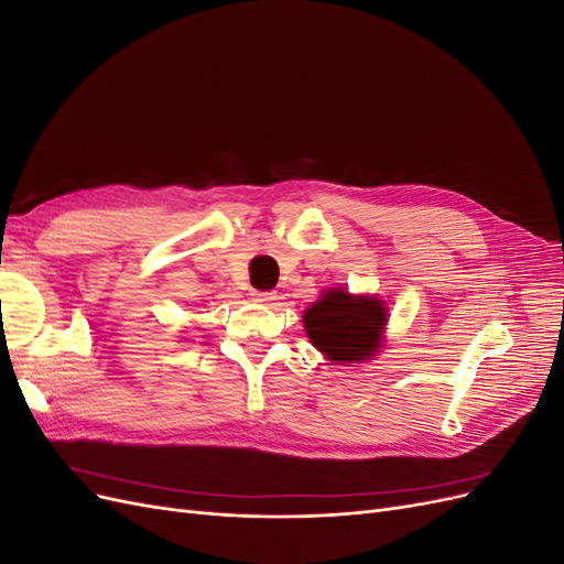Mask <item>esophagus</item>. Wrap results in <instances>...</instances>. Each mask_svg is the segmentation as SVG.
<instances>
[{"label": "esophagus", "instance_id": "34e87169", "mask_svg": "<svg viewBox=\"0 0 564 564\" xmlns=\"http://www.w3.org/2000/svg\"><path fill=\"white\" fill-rule=\"evenodd\" d=\"M251 299L259 303H272L278 296H275V292H259V289H251Z\"/></svg>", "mask_w": 564, "mask_h": 564}]
</instances>
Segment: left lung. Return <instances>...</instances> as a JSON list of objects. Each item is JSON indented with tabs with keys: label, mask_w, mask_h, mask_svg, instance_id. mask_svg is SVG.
<instances>
[{
	"label": "left lung",
	"mask_w": 564,
	"mask_h": 564,
	"mask_svg": "<svg viewBox=\"0 0 564 564\" xmlns=\"http://www.w3.org/2000/svg\"><path fill=\"white\" fill-rule=\"evenodd\" d=\"M313 346L334 362H360L377 352L386 324V305L350 296L344 289L324 294L303 315Z\"/></svg>",
	"instance_id": "8db88e82"
}]
</instances>
